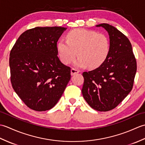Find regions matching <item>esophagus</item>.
I'll return each instance as SVG.
<instances>
[{
    "label": "esophagus",
    "mask_w": 145,
    "mask_h": 145,
    "mask_svg": "<svg viewBox=\"0 0 145 145\" xmlns=\"http://www.w3.org/2000/svg\"><path fill=\"white\" fill-rule=\"evenodd\" d=\"M79 73V71L78 70H76L75 69H71V75H74L76 73Z\"/></svg>",
    "instance_id": "34e87169"
}]
</instances>
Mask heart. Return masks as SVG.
Masks as SVG:
<instances>
[{
  "mask_svg": "<svg viewBox=\"0 0 145 145\" xmlns=\"http://www.w3.org/2000/svg\"><path fill=\"white\" fill-rule=\"evenodd\" d=\"M67 40H60L57 44L58 54L61 61L69 64L75 61L78 68L88 67L97 69L102 65L108 56L110 42L103 33L93 30L76 29L71 30L67 36Z\"/></svg>",
  "mask_w": 145,
  "mask_h": 145,
  "instance_id": "heart-1",
  "label": "heart"
}]
</instances>
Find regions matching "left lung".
I'll return each mask as SVG.
<instances>
[{"instance_id":"1","label":"left lung","mask_w":145,"mask_h":145,"mask_svg":"<svg viewBox=\"0 0 145 145\" xmlns=\"http://www.w3.org/2000/svg\"><path fill=\"white\" fill-rule=\"evenodd\" d=\"M109 35L110 49L101 66L83 73L82 92L92 108L108 112L125 99L133 88L137 72V61L132 46L123 33L108 24H101Z\"/></svg>"}]
</instances>
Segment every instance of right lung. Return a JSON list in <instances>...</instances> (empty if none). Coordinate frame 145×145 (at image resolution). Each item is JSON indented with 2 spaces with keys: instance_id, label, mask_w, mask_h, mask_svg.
<instances>
[{
  "instance_id": "add662e5",
  "label": "right lung",
  "mask_w": 145,
  "mask_h": 145,
  "mask_svg": "<svg viewBox=\"0 0 145 145\" xmlns=\"http://www.w3.org/2000/svg\"><path fill=\"white\" fill-rule=\"evenodd\" d=\"M67 28L35 27L22 33L9 58L12 87L30 108H52L70 81V68L58 57L57 42Z\"/></svg>"
}]
</instances>
